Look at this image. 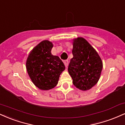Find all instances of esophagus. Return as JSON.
Returning <instances> with one entry per match:
<instances>
[{"instance_id": "esophagus-1", "label": "esophagus", "mask_w": 125, "mask_h": 125, "mask_svg": "<svg viewBox=\"0 0 125 125\" xmlns=\"http://www.w3.org/2000/svg\"><path fill=\"white\" fill-rule=\"evenodd\" d=\"M64 65H65V66L67 67V66H68V65H69V61H67V60H66V61H64Z\"/></svg>"}]
</instances>
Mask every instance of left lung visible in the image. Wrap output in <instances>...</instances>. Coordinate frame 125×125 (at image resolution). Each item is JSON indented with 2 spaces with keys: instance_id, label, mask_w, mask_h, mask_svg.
Segmentation results:
<instances>
[{
  "instance_id": "obj_1",
  "label": "left lung",
  "mask_w": 125,
  "mask_h": 125,
  "mask_svg": "<svg viewBox=\"0 0 125 125\" xmlns=\"http://www.w3.org/2000/svg\"><path fill=\"white\" fill-rule=\"evenodd\" d=\"M73 57L68 67L73 84L83 91H87L94 86L100 79L103 69L100 56L89 43L82 37L73 40Z\"/></svg>"
}]
</instances>
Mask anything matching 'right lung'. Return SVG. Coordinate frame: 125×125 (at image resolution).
I'll list each match as a JSON object with an SVG mask.
<instances>
[{
    "mask_svg": "<svg viewBox=\"0 0 125 125\" xmlns=\"http://www.w3.org/2000/svg\"><path fill=\"white\" fill-rule=\"evenodd\" d=\"M52 42L44 40L33 48L26 61V69L33 83L40 90H48L58 84L59 76L65 69L58 56L51 53Z\"/></svg>",
    "mask_w": 125,
    "mask_h": 125,
    "instance_id": "right-lung-1",
    "label": "right lung"
}]
</instances>
